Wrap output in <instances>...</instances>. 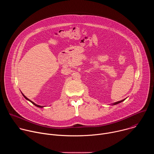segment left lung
I'll list each match as a JSON object with an SVG mask.
<instances>
[{"mask_svg":"<svg viewBox=\"0 0 154 154\" xmlns=\"http://www.w3.org/2000/svg\"><path fill=\"white\" fill-rule=\"evenodd\" d=\"M125 99H123V100H120V101H118V102H115V103H113V105H116V104H118L119 103H121V102H122V101H124Z\"/></svg>","mask_w":154,"mask_h":154,"instance_id":"8db88e82","label":"left lung"}]
</instances>
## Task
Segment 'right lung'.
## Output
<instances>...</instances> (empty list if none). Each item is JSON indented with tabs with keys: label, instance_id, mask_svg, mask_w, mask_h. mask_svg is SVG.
Wrapping results in <instances>:
<instances>
[{
	"label": "right lung",
	"instance_id": "right-lung-1",
	"mask_svg": "<svg viewBox=\"0 0 154 154\" xmlns=\"http://www.w3.org/2000/svg\"><path fill=\"white\" fill-rule=\"evenodd\" d=\"M22 94H23V93H22ZM23 96H24V97H25V99H27V100H29V101H30V102H32V103H33V105H35V106H38V107H39V108H42V107H43V106H41V105H37V104H36V103H34V102H32V100H30V99H28V98H27V97H26V96H24V94H23Z\"/></svg>",
	"mask_w": 154,
	"mask_h": 154
}]
</instances>
